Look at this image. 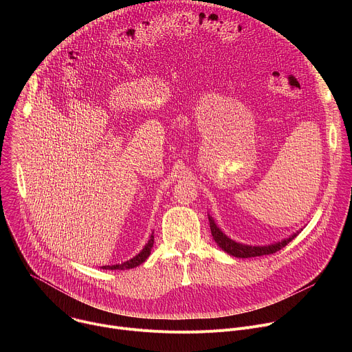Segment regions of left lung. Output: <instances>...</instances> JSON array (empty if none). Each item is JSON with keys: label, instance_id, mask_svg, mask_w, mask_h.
<instances>
[{"label": "left lung", "instance_id": "8db88e82", "mask_svg": "<svg viewBox=\"0 0 352 352\" xmlns=\"http://www.w3.org/2000/svg\"><path fill=\"white\" fill-rule=\"evenodd\" d=\"M209 216V223H210V230H212V235H213V239L216 241V243L224 250V252H227L230 256H234V258H255V256H263V255H270V254H276L277 250H280L281 248H284L287 243H289L300 231H296L294 232L292 235H289L288 238H284L278 242H274V243H270V245H246V243H241V242H236L234 239H231L230 236H227L221 228L217 227L214 219Z\"/></svg>", "mask_w": 352, "mask_h": 352}]
</instances>
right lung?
<instances>
[{
  "instance_id": "right-lung-1",
  "label": "right lung",
  "mask_w": 352,
  "mask_h": 352,
  "mask_svg": "<svg viewBox=\"0 0 352 352\" xmlns=\"http://www.w3.org/2000/svg\"><path fill=\"white\" fill-rule=\"evenodd\" d=\"M153 243H155V235H153V232H152V235H150L147 243L143 246V249L140 250V252H139L136 256H133L132 259H129V261H126V262L118 263V265L103 266L102 269H106V270H128V269H133V267L142 265V263L150 256V252H152Z\"/></svg>"
}]
</instances>
